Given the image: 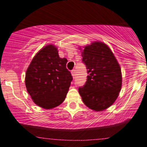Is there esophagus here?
Listing matches in <instances>:
<instances>
[{
  "mask_svg": "<svg viewBox=\"0 0 147 147\" xmlns=\"http://www.w3.org/2000/svg\"><path fill=\"white\" fill-rule=\"evenodd\" d=\"M71 73H72V77H73L74 79L75 78V76H76V71L75 70H72L71 71Z\"/></svg>",
  "mask_w": 147,
  "mask_h": 147,
  "instance_id": "34e87169",
  "label": "esophagus"
}]
</instances>
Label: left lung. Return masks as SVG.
<instances>
[{"instance_id": "1", "label": "left lung", "mask_w": 147, "mask_h": 147, "mask_svg": "<svg viewBox=\"0 0 147 147\" xmlns=\"http://www.w3.org/2000/svg\"><path fill=\"white\" fill-rule=\"evenodd\" d=\"M82 52L88 75L85 85L79 88V92L89 109L104 111L119 95L122 82L120 66L111 49L102 42H92Z\"/></svg>"}]
</instances>
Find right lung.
Returning a JSON list of instances; mask_svg holds the SVG:
<instances>
[{
    "label": "right lung",
    "mask_w": 147,
    "mask_h": 147,
    "mask_svg": "<svg viewBox=\"0 0 147 147\" xmlns=\"http://www.w3.org/2000/svg\"><path fill=\"white\" fill-rule=\"evenodd\" d=\"M67 62L65 58H60L53 45H48L37 52L25 79L27 90L36 105L51 109L63 102L72 80L66 68Z\"/></svg>",
    "instance_id": "1"
}]
</instances>
